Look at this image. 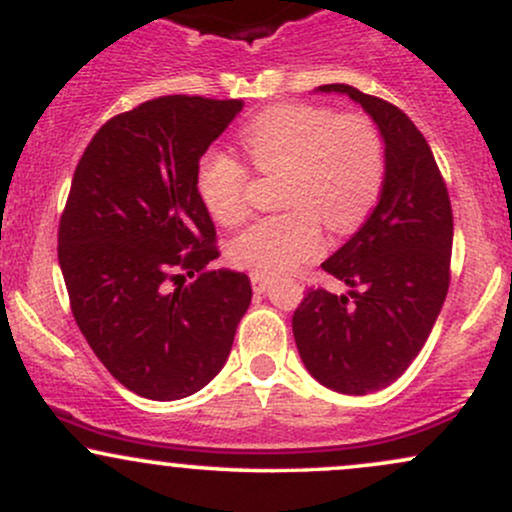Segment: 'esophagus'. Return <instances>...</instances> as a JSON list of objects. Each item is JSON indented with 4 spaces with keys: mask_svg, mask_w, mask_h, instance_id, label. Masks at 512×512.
<instances>
[{
    "mask_svg": "<svg viewBox=\"0 0 512 512\" xmlns=\"http://www.w3.org/2000/svg\"><path fill=\"white\" fill-rule=\"evenodd\" d=\"M250 281H252V289H255L257 293H264V291H267V286H269V279H267V276H262V274H255V272H252V274H250Z\"/></svg>",
    "mask_w": 512,
    "mask_h": 512,
    "instance_id": "esophagus-1",
    "label": "esophagus"
}]
</instances>
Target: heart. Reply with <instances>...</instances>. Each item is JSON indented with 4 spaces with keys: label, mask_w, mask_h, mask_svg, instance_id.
<instances>
[{
    "label": "heart",
    "mask_w": 512,
    "mask_h": 512,
    "mask_svg": "<svg viewBox=\"0 0 512 512\" xmlns=\"http://www.w3.org/2000/svg\"><path fill=\"white\" fill-rule=\"evenodd\" d=\"M240 142L255 170L284 175L281 207L291 209L252 221L228 243V257L255 274L274 276L313 260L325 245L320 219L334 233L354 231L383 187V139L361 113L276 105L243 129ZM195 185L211 219L223 226L248 211V168L226 151H204Z\"/></svg>",
    "instance_id": "obj_1"
}]
</instances>
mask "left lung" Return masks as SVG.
Masks as SVG:
<instances>
[{"mask_svg":"<svg viewBox=\"0 0 512 512\" xmlns=\"http://www.w3.org/2000/svg\"><path fill=\"white\" fill-rule=\"evenodd\" d=\"M385 142V180L366 223L322 262L349 291L310 289L293 313V337L317 383L368 395L395 383L419 356L450 286L452 209L424 134L397 105L349 84Z\"/></svg>","mask_w":512,"mask_h":512,"instance_id":"left-lung-1","label":"left lung"}]
</instances>
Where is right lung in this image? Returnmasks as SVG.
Here are the masks:
<instances>
[{
	"label": "right lung",
	"instance_id": "1",
	"mask_svg": "<svg viewBox=\"0 0 512 512\" xmlns=\"http://www.w3.org/2000/svg\"><path fill=\"white\" fill-rule=\"evenodd\" d=\"M240 110L154 98L105 122L74 170L57 233L69 303L93 354L139 397L202 390L250 305L248 276L209 269L216 228L195 185L199 158Z\"/></svg>",
	"mask_w": 512,
	"mask_h": 512
}]
</instances>
